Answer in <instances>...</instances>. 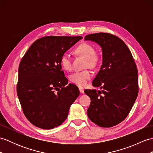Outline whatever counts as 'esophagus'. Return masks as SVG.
I'll return each instance as SVG.
<instances>
[{
  "label": "esophagus",
  "mask_w": 153,
  "mask_h": 153,
  "mask_svg": "<svg viewBox=\"0 0 153 153\" xmlns=\"http://www.w3.org/2000/svg\"><path fill=\"white\" fill-rule=\"evenodd\" d=\"M79 91H80V92L81 93V94H84V88L82 87H79Z\"/></svg>",
  "instance_id": "esophagus-1"
}]
</instances>
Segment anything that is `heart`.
<instances>
[{"label":"heart","instance_id":"b5f03b06","mask_svg":"<svg viewBox=\"0 0 153 153\" xmlns=\"http://www.w3.org/2000/svg\"><path fill=\"white\" fill-rule=\"evenodd\" d=\"M76 52L84 58H86L85 65L90 68H94L100 60L99 54L95 52L94 47L91 44L84 43L80 44L76 48ZM61 64L63 68L66 71L72 69L71 56L69 53H64L61 57ZM92 76V73L89 70L85 69L82 71H75L70 75V80L73 83L79 85H84Z\"/></svg>","mask_w":153,"mask_h":153}]
</instances>
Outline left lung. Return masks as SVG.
<instances>
[{
	"instance_id": "obj_1",
	"label": "left lung",
	"mask_w": 153,
	"mask_h": 153,
	"mask_svg": "<svg viewBox=\"0 0 153 153\" xmlns=\"http://www.w3.org/2000/svg\"><path fill=\"white\" fill-rule=\"evenodd\" d=\"M101 47L102 63L92 84L101 90L85 89L91 99L87 114L93 123L111 127L123 121L131 110L138 94L137 70L132 55L118 37L108 33L87 35Z\"/></svg>"
}]
</instances>
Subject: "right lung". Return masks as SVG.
<instances>
[{"label":"right lung","instance_id":"right-lung-1","mask_svg":"<svg viewBox=\"0 0 153 153\" xmlns=\"http://www.w3.org/2000/svg\"><path fill=\"white\" fill-rule=\"evenodd\" d=\"M82 38L43 37L33 42L22 58L17 96L26 117L36 126L52 129L60 125L79 96L76 85L68 84L62 71L61 57Z\"/></svg>","mask_w":153,"mask_h":153}]
</instances>
